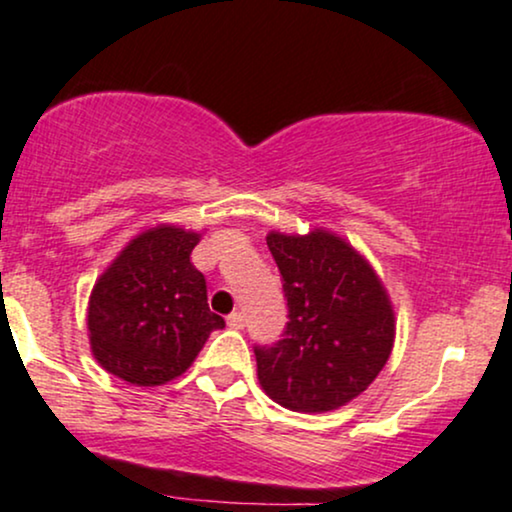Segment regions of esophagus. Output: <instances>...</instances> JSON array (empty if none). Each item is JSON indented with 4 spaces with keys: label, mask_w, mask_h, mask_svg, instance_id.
<instances>
[{
    "label": "esophagus",
    "mask_w": 512,
    "mask_h": 512,
    "mask_svg": "<svg viewBox=\"0 0 512 512\" xmlns=\"http://www.w3.org/2000/svg\"><path fill=\"white\" fill-rule=\"evenodd\" d=\"M227 326L234 328V330L244 328V314H242V311H232V314L227 316Z\"/></svg>",
    "instance_id": "1"
}]
</instances>
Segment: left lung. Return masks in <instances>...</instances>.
<instances>
[{"mask_svg":"<svg viewBox=\"0 0 512 512\" xmlns=\"http://www.w3.org/2000/svg\"><path fill=\"white\" fill-rule=\"evenodd\" d=\"M287 299L273 345H254L258 381L292 412H330L357 398L386 366L395 318L381 280L350 244L323 230L270 232Z\"/></svg>","mask_w":512,"mask_h":512,"instance_id":"left-lung-1","label":"left lung"}]
</instances>
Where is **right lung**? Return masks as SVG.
<instances>
[{"mask_svg": "<svg viewBox=\"0 0 512 512\" xmlns=\"http://www.w3.org/2000/svg\"><path fill=\"white\" fill-rule=\"evenodd\" d=\"M196 232L155 227L131 242L100 280L88 304L90 350L102 369L160 386L189 369L225 318L208 309L206 278L191 263Z\"/></svg>", "mask_w": 512, "mask_h": 512, "instance_id": "add662e5", "label": "right lung"}]
</instances>
